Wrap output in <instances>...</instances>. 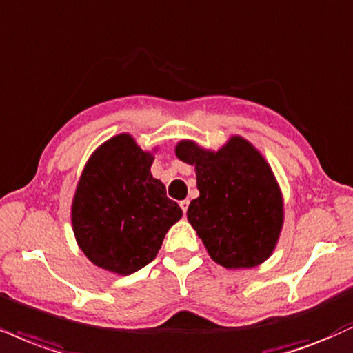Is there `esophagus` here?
<instances>
[{
  "mask_svg": "<svg viewBox=\"0 0 353 353\" xmlns=\"http://www.w3.org/2000/svg\"><path fill=\"white\" fill-rule=\"evenodd\" d=\"M179 205H181V209H182V212H188V209H189V201H181L179 202Z\"/></svg>",
  "mask_w": 353,
  "mask_h": 353,
  "instance_id": "esophagus-1",
  "label": "esophagus"
}]
</instances>
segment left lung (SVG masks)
I'll list each match as a JSON object with an SVG mask.
<instances>
[{
  "label": "left lung",
  "instance_id": "obj_1",
  "mask_svg": "<svg viewBox=\"0 0 353 353\" xmlns=\"http://www.w3.org/2000/svg\"><path fill=\"white\" fill-rule=\"evenodd\" d=\"M176 154L195 165L201 195L190 202L188 219L212 260L225 268L265 261L281 232L283 199L260 152L235 136L219 152L182 141Z\"/></svg>",
  "mask_w": 353,
  "mask_h": 353
}]
</instances>
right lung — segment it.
Segmentation results:
<instances>
[{
    "mask_svg": "<svg viewBox=\"0 0 353 353\" xmlns=\"http://www.w3.org/2000/svg\"><path fill=\"white\" fill-rule=\"evenodd\" d=\"M152 156L128 134L114 136L93 152L80 177L72 223L93 265L131 274L151 263L181 207L151 176Z\"/></svg>",
    "mask_w": 353,
    "mask_h": 353,
    "instance_id": "add662e5",
    "label": "right lung"
}]
</instances>
